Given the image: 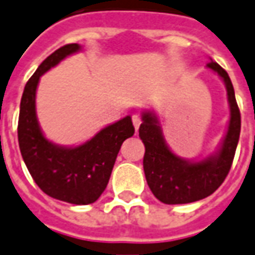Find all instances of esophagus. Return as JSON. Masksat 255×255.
<instances>
[{"label": "esophagus", "mask_w": 255, "mask_h": 255, "mask_svg": "<svg viewBox=\"0 0 255 255\" xmlns=\"http://www.w3.org/2000/svg\"><path fill=\"white\" fill-rule=\"evenodd\" d=\"M131 121H133V126H134V129L137 130L140 128V125H141V116L140 114H133L131 116Z\"/></svg>", "instance_id": "obj_1"}]
</instances>
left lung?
Masks as SVG:
<instances>
[{
  "label": "left lung",
  "mask_w": 255,
  "mask_h": 255,
  "mask_svg": "<svg viewBox=\"0 0 255 255\" xmlns=\"http://www.w3.org/2000/svg\"><path fill=\"white\" fill-rule=\"evenodd\" d=\"M208 67L218 73L225 81L230 107L226 136L215 154L201 161L185 160L175 155L164 140L157 116L151 112H143L139 136L146 148L143 157L144 175L153 195L167 205L195 202L212 195L223 184L235 158L242 118L236 102L233 84L226 70L220 67L216 61H209Z\"/></svg>",
  "instance_id": "left-lung-1"
}]
</instances>
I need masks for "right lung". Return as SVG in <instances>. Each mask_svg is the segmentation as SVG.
I'll return each instance as SVG.
<instances>
[{
    "instance_id": "right-lung-1",
    "label": "right lung",
    "mask_w": 255,
    "mask_h": 255,
    "mask_svg": "<svg viewBox=\"0 0 255 255\" xmlns=\"http://www.w3.org/2000/svg\"><path fill=\"white\" fill-rule=\"evenodd\" d=\"M81 46L70 43L52 53L29 78L20 100L18 141L32 178L46 195L74 205L94 203L105 191L121 146L133 136L130 116L100 130L77 147L57 146L46 139L36 118V88L42 74Z\"/></svg>"
}]
</instances>
